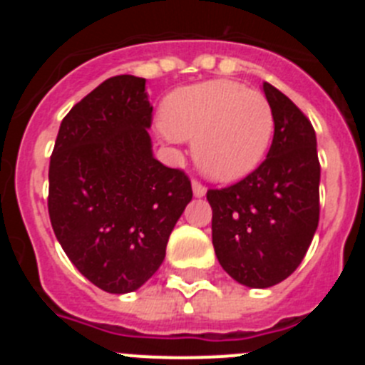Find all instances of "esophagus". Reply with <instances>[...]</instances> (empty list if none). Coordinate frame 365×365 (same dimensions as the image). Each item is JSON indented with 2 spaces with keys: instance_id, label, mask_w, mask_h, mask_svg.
I'll return each instance as SVG.
<instances>
[{
  "instance_id": "obj_1",
  "label": "esophagus",
  "mask_w": 365,
  "mask_h": 365,
  "mask_svg": "<svg viewBox=\"0 0 365 365\" xmlns=\"http://www.w3.org/2000/svg\"><path fill=\"white\" fill-rule=\"evenodd\" d=\"M192 188H193V195H195V197H202V195L206 193V186L197 179L192 180Z\"/></svg>"
}]
</instances>
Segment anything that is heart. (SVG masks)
Wrapping results in <instances>:
<instances>
[{
    "label": "heart",
    "mask_w": 365,
    "mask_h": 365,
    "mask_svg": "<svg viewBox=\"0 0 365 365\" xmlns=\"http://www.w3.org/2000/svg\"><path fill=\"white\" fill-rule=\"evenodd\" d=\"M168 135L193 138V159L215 180H235L265 159L274 135V111L263 93L230 80L180 87L163 102Z\"/></svg>",
    "instance_id": "heart-1"
}]
</instances>
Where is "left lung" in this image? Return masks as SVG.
<instances>
[{"mask_svg": "<svg viewBox=\"0 0 365 365\" xmlns=\"http://www.w3.org/2000/svg\"><path fill=\"white\" fill-rule=\"evenodd\" d=\"M274 111L267 159L225 188H210L212 243L235 282L267 289L289 278L307 252L320 219L316 133L302 109L263 82Z\"/></svg>", "mask_w": 365, "mask_h": 365, "instance_id": "left-lung-1", "label": "left lung"}]
</instances>
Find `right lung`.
Wrapping results in <instances>:
<instances>
[{
  "label": "right lung",
  "instance_id": "add662e5",
  "mask_svg": "<svg viewBox=\"0 0 365 365\" xmlns=\"http://www.w3.org/2000/svg\"><path fill=\"white\" fill-rule=\"evenodd\" d=\"M146 80L118 74L63 117L49 163V217L73 265L111 294L159 270L192 182L151 153Z\"/></svg>",
  "mask_w": 365,
  "mask_h": 365
}]
</instances>
